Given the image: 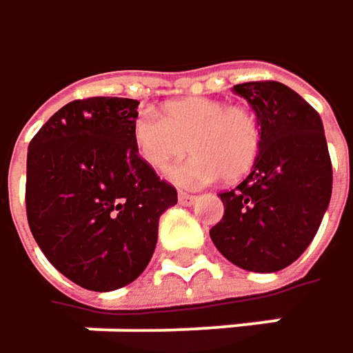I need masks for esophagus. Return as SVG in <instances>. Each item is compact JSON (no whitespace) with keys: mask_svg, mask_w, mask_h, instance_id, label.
Wrapping results in <instances>:
<instances>
[{"mask_svg":"<svg viewBox=\"0 0 353 353\" xmlns=\"http://www.w3.org/2000/svg\"><path fill=\"white\" fill-rule=\"evenodd\" d=\"M177 200H179V204L181 206H192L198 198L196 196H192V194H185V192H179V196H177Z\"/></svg>","mask_w":353,"mask_h":353,"instance_id":"esophagus-1","label":"esophagus"}]
</instances>
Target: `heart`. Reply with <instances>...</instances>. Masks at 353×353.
<instances>
[{"instance_id":"obj_1","label":"heart","mask_w":353,"mask_h":353,"mask_svg":"<svg viewBox=\"0 0 353 353\" xmlns=\"http://www.w3.org/2000/svg\"><path fill=\"white\" fill-rule=\"evenodd\" d=\"M133 143L155 172H165L192 147L196 155L172 168L168 177L179 188H202L220 177L236 181L252 170L261 151V125L246 107L188 97L168 103L163 114L139 112Z\"/></svg>"}]
</instances>
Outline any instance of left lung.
Returning a JSON list of instances; mask_svg holds the SVG:
<instances>
[{
  "mask_svg": "<svg viewBox=\"0 0 353 353\" xmlns=\"http://www.w3.org/2000/svg\"><path fill=\"white\" fill-rule=\"evenodd\" d=\"M232 90L256 112L261 151L246 179L220 194L224 216L210 239L244 271H281L303 254L330 206L334 176L323 123L281 82H242Z\"/></svg>",
  "mask_w": 353,
  "mask_h": 353,
  "instance_id": "obj_1",
  "label": "left lung"
}]
</instances>
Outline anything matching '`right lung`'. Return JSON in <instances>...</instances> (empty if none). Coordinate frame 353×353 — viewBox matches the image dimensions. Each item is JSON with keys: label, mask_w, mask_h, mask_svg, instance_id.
<instances>
[{"label": "right lung", "mask_w": 353, "mask_h": 353, "mask_svg": "<svg viewBox=\"0 0 353 353\" xmlns=\"http://www.w3.org/2000/svg\"><path fill=\"white\" fill-rule=\"evenodd\" d=\"M139 101L90 97L54 112L28 147L26 212L44 256L88 291H114L149 265L174 185L139 157Z\"/></svg>", "instance_id": "right-lung-1"}]
</instances>
